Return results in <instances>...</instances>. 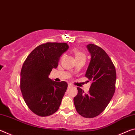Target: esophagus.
I'll use <instances>...</instances> for the list:
<instances>
[{
	"label": "esophagus",
	"mask_w": 135,
	"mask_h": 135,
	"mask_svg": "<svg viewBox=\"0 0 135 135\" xmlns=\"http://www.w3.org/2000/svg\"><path fill=\"white\" fill-rule=\"evenodd\" d=\"M68 88H71V87H72V85L71 84H68Z\"/></svg>",
	"instance_id": "34e87169"
}]
</instances>
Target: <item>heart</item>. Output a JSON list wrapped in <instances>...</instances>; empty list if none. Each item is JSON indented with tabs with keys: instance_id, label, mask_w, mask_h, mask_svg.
<instances>
[{
	"instance_id": "obj_1",
	"label": "heart",
	"mask_w": 135,
	"mask_h": 135,
	"mask_svg": "<svg viewBox=\"0 0 135 135\" xmlns=\"http://www.w3.org/2000/svg\"><path fill=\"white\" fill-rule=\"evenodd\" d=\"M72 52L75 56L76 60H78V59H80L81 58H86V55L84 52L80 51V50L73 49Z\"/></svg>"
}]
</instances>
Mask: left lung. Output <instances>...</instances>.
<instances>
[{
	"instance_id": "obj_1",
	"label": "left lung",
	"mask_w": 135,
	"mask_h": 135,
	"mask_svg": "<svg viewBox=\"0 0 135 135\" xmlns=\"http://www.w3.org/2000/svg\"><path fill=\"white\" fill-rule=\"evenodd\" d=\"M91 60L85 76L92 82L88 93L77 88L74 98L76 111L85 118H93L102 113L110 102L115 89L116 71L105 51L94 44L88 45Z\"/></svg>"
}]
</instances>
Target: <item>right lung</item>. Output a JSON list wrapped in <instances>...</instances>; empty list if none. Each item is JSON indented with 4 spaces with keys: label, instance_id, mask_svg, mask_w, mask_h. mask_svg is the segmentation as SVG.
I'll list each match as a JSON object with an SVG mask.
<instances>
[{
    "label": "right lung",
    "instance_id": "obj_1",
    "mask_svg": "<svg viewBox=\"0 0 135 135\" xmlns=\"http://www.w3.org/2000/svg\"><path fill=\"white\" fill-rule=\"evenodd\" d=\"M68 49L66 43L47 42L30 54L21 71L20 89L30 109L40 117L58 111L67 90L65 81L56 82L49 78L58 67L61 56Z\"/></svg>",
    "mask_w": 135,
    "mask_h": 135
}]
</instances>
